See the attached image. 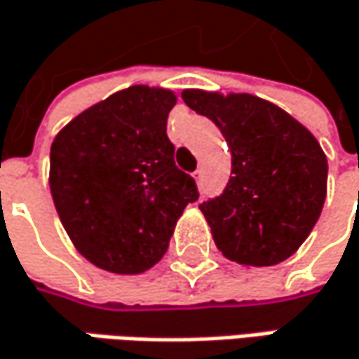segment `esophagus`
Masks as SVG:
<instances>
[{"instance_id":"34e87169","label":"esophagus","mask_w":359,"mask_h":359,"mask_svg":"<svg viewBox=\"0 0 359 359\" xmlns=\"http://www.w3.org/2000/svg\"><path fill=\"white\" fill-rule=\"evenodd\" d=\"M195 180H197V184H201V170H197V172H195Z\"/></svg>"}]
</instances>
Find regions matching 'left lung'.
Returning <instances> with one entry per match:
<instances>
[{
  "instance_id": "8db88e82",
  "label": "left lung",
  "mask_w": 359,
  "mask_h": 359,
  "mask_svg": "<svg viewBox=\"0 0 359 359\" xmlns=\"http://www.w3.org/2000/svg\"><path fill=\"white\" fill-rule=\"evenodd\" d=\"M184 103L209 117L231 150V175L215 199L201 203L215 245L243 266L290 258L321 215L327 156L319 142L278 105L248 93L182 91Z\"/></svg>"
}]
</instances>
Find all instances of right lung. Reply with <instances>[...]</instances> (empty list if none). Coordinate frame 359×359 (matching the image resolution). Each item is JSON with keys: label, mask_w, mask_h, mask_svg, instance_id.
Wrapping results in <instances>:
<instances>
[{"label": "right lung", "mask_w": 359, "mask_h": 359, "mask_svg": "<svg viewBox=\"0 0 359 359\" xmlns=\"http://www.w3.org/2000/svg\"><path fill=\"white\" fill-rule=\"evenodd\" d=\"M175 103L168 89L134 85L85 109L54 137V207L79 254L97 268H152L184 207L199 199L166 136Z\"/></svg>", "instance_id": "obj_1"}]
</instances>
